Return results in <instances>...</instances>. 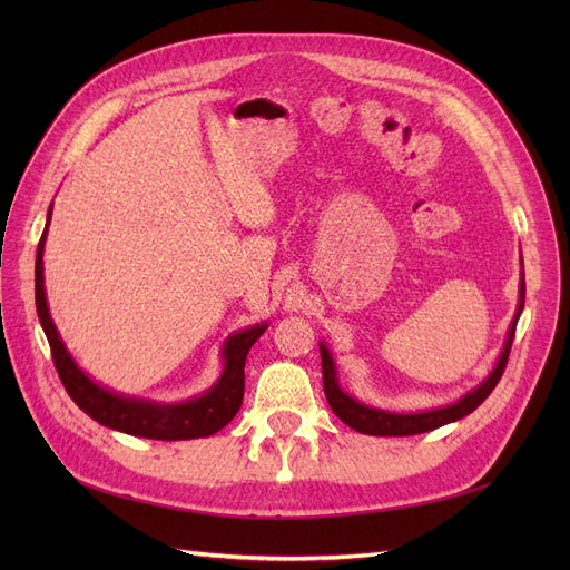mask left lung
<instances>
[{
	"instance_id": "obj_1",
	"label": "left lung",
	"mask_w": 570,
	"mask_h": 570,
	"mask_svg": "<svg viewBox=\"0 0 570 570\" xmlns=\"http://www.w3.org/2000/svg\"><path fill=\"white\" fill-rule=\"evenodd\" d=\"M523 264V258H521ZM525 304V273L521 271V283H519V306H515V314L511 321V327L504 340V350L499 354L494 368L490 371V375L482 381L478 387H473L471 392H465L461 400H456L454 404L446 406H438V409H428V411H411V413H396V411H387V409H377V406H368L364 402L354 400L350 392H344L340 381H337V366L335 358L331 354V350L325 347L321 342V364H323V390H325V400L331 404V409L335 411V416L347 423L350 428H354L356 433L364 435H381V438H404V435H419V433H428V430L442 428L446 423H454L463 416L473 413L482 402L488 400L490 392L497 387L499 377H502L504 368H507V358L511 352V342H513V333H515V323L521 318Z\"/></svg>"
}]
</instances>
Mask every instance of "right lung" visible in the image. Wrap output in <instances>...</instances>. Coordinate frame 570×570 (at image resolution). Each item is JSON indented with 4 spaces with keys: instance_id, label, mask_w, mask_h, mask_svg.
Returning a JSON list of instances; mask_svg holds the SVG:
<instances>
[{
    "instance_id": "add662e5",
    "label": "right lung",
    "mask_w": 570,
    "mask_h": 570,
    "mask_svg": "<svg viewBox=\"0 0 570 570\" xmlns=\"http://www.w3.org/2000/svg\"><path fill=\"white\" fill-rule=\"evenodd\" d=\"M51 220V206L47 212V228ZM47 228L40 237L38 258H36V306L38 318L42 323V331L49 340L51 358L59 371L61 383L71 400L88 413L97 423L107 425L118 433L135 435V438H149V440H195V438H209L226 428L235 413L243 406L245 394V361L252 350V344L266 333L268 323L249 325L245 331L233 333L223 342L220 358L223 371L218 381L193 400L166 404L142 400V396L120 394L105 385L95 383L92 377L85 373L57 331L55 321L49 316L47 306V292H45V239Z\"/></svg>"
}]
</instances>
